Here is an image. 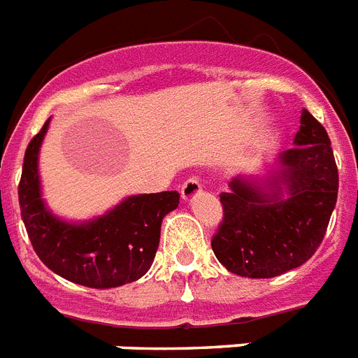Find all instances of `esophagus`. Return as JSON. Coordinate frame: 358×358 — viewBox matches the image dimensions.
<instances>
[{
    "instance_id": "esophagus-1",
    "label": "esophagus",
    "mask_w": 358,
    "mask_h": 358,
    "mask_svg": "<svg viewBox=\"0 0 358 358\" xmlns=\"http://www.w3.org/2000/svg\"><path fill=\"white\" fill-rule=\"evenodd\" d=\"M199 192H201L199 179H197V177H190V179L181 186V199L185 201V203H188V201H192L194 197L199 196Z\"/></svg>"
}]
</instances>
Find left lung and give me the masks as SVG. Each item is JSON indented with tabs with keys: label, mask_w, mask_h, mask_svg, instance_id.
<instances>
[{
	"label": "left lung",
	"mask_w": 358,
	"mask_h": 358,
	"mask_svg": "<svg viewBox=\"0 0 358 358\" xmlns=\"http://www.w3.org/2000/svg\"><path fill=\"white\" fill-rule=\"evenodd\" d=\"M292 144L280 153L273 172L234 177L220 196L223 223L212 250L238 276L274 278L300 267L326 234L338 170L327 131L307 109Z\"/></svg>",
	"instance_id": "left-lung-1"
}]
</instances>
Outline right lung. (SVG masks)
<instances>
[{
	"label": "right lung",
	"instance_id": "1",
	"mask_svg": "<svg viewBox=\"0 0 358 358\" xmlns=\"http://www.w3.org/2000/svg\"><path fill=\"white\" fill-rule=\"evenodd\" d=\"M49 122L27 146L17 186L22 220L34 252L52 273L85 287H120L143 278L157 252L162 220L179 206V194H138L93 220H62L47 208L38 172Z\"/></svg>",
	"mask_w": 358,
	"mask_h": 358
}]
</instances>
